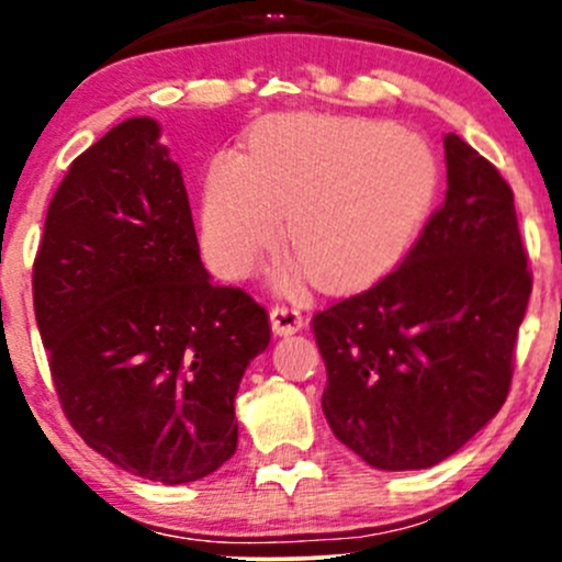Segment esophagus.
Returning <instances> with one entry per match:
<instances>
[{
  "label": "esophagus",
  "instance_id": "obj_1",
  "mask_svg": "<svg viewBox=\"0 0 562 562\" xmlns=\"http://www.w3.org/2000/svg\"><path fill=\"white\" fill-rule=\"evenodd\" d=\"M269 317H272V330L277 335H293V333H299L301 327H303V317H301L299 308L285 306V303L274 306Z\"/></svg>",
  "mask_w": 562,
  "mask_h": 562
}]
</instances>
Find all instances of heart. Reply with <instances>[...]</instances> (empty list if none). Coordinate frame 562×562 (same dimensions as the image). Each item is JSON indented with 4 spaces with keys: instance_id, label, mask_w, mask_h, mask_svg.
Wrapping results in <instances>:
<instances>
[{
    "instance_id": "obj_1",
    "label": "heart",
    "mask_w": 562,
    "mask_h": 562,
    "mask_svg": "<svg viewBox=\"0 0 562 562\" xmlns=\"http://www.w3.org/2000/svg\"><path fill=\"white\" fill-rule=\"evenodd\" d=\"M434 184V153L409 128L269 119L250 137L248 158L218 153L205 171V256L224 277H243L277 240L285 211V243L312 280L359 285L402 254Z\"/></svg>"
}]
</instances>
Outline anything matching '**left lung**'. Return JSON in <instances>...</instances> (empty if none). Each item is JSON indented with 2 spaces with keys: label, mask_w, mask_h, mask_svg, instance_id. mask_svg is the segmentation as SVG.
Segmentation results:
<instances>
[{
  "label": "left lung",
  "mask_w": 562,
  "mask_h": 562,
  "mask_svg": "<svg viewBox=\"0 0 562 562\" xmlns=\"http://www.w3.org/2000/svg\"><path fill=\"white\" fill-rule=\"evenodd\" d=\"M447 200L375 285L314 314L322 412L380 470H423L465 447L505 404L531 295L515 198L447 134Z\"/></svg>",
  "instance_id": "8db88e82"
}]
</instances>
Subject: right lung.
I'll use <instances>...</instances> for the list:
<instances>
[{
	"instance_id": "1",
	"label": "right lung",
	"mask_w": 562,
	"mask_h": 562,
	"mask_svg": "<svg viewBox=\"0 0 562 562\" xmlns=\"http://www.w3.org/2000/svg\"><path fill=\"white\" fill-rule=\"evenodd\" d=\"M158 137V121L128 119L70 164L36 250L34 312L76 434L177 486L235 454V396L269 317L211 282L182 169Z\"/></svg>"
}]
</instances>
